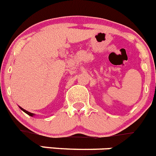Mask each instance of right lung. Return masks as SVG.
Masks as SVG:
<instances>
[{"label": "right lung", "instance_id": "1", "mask_svg": "<svg viewBox=\"0 0 156 156\" xmlns=\"http://www.w3.org/2000/svg\"><path fill=\"white\" fill-rule=\"evenodd\" d=\"M20 108L21 110H22L23 111V112H25L27 114H28V115H30V116L32 117V116H34V114H32V113H30V112H28V111H27L26 110H24V109H23L22 107H20Z\"/></svg>", "mask_w": 156, "mask_h": 156}]
</instances>
